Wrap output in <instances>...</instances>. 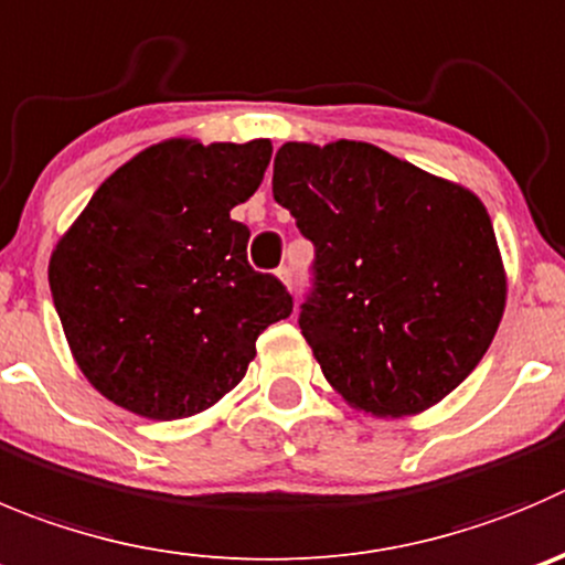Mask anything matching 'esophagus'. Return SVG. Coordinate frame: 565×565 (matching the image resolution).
Segmentation results:
<instances>
[{
	"mask_svg": "<svg viewBox=\"0 0 565 565\" xmlns=\"http://www.w3.org/2000/svg\"><path fill=\"white\" fill-rule=\"evenodd\" d=\"M277 277H279V282H282V286H291V268H288V266H279Z\"/></svg>",
	"mask_w": 565,
	"mask_h": 565,
	"instance_id": "34e87169",
	"label": "esophagus"
}]
</instances>
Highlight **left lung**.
<instances>
[{
    "label": "left lung",
    "instance_id": "1",
    "mask_svg": "<svg viewBox=\"0 0 565 565\" xmlns=\"http://www.w3.org/2000/svg\"><path fill=\"white\" fill-rule=\"evenodd\" d=\"M271 188L316 246L299 330L327 383L383 418L452 394L508 299L480 199L363 141L282 143Z\"/></svg>",
    "mask_w": 565,
    "mask_h": 565
}]
</instances>
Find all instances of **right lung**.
Instances as JSON below:
<instances>
[{
  "mask_svg": "<svg viewBox=\"0 0 565 565\" xmlns=\"http://www.w3.org/2000/svg\"><path fill=\"white\" fill-rule=\"evenodd\" d=\"M271 141L169 138L113 171L50 257V288L79 372L143 418L207 411L244 380L291 294L246 260L230 211L257 191Z\"/></svg>",
  "mask_w": 565,
  "mask_h": 565,
  "instance_id": "right-lung-1",
  "label": "right lung"
}]
</instances>
